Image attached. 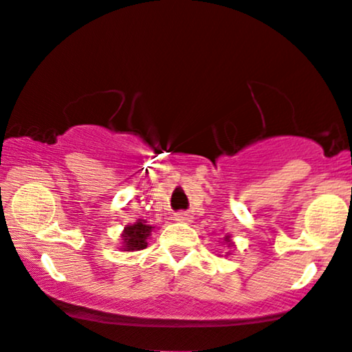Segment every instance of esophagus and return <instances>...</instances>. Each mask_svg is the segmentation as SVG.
<instances>
[{
  "label": "esophagus",
  "instance_id": "34e87169",
  "mask_svg": "<svg viewBox=\"0 0 352 352\" xmlns=\"http://www.w3.org/2000/svg\"><path fill=\"white\" fill-rule=\"evenodd\" d=\"M175 221L177 223H190V221H192V216L187 214V212H177Z\"/></svg>",
  "mask_w": 352,
  "mask_h": 352
}]
</instances>
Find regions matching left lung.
Masks as SVG:
<instances>
[{"mask_svg": "<svg viewBox=\"0 0 352 352\" xmlns=\"http://www.w3.org/2000/svg\"><path fill=\"white\" fill-rule=\"evenodd\" d=\"M223 245H225L226 248H233V247H235V243H233L232 235H230V233H226V235L223 236ZM230 254H232V250L225 252V257H226V255H230Z\"/></svg>", "mask_w": 352, "mask_h": 352, "instance_id": "8db88e82", "label": "left lung"}]
</instances>
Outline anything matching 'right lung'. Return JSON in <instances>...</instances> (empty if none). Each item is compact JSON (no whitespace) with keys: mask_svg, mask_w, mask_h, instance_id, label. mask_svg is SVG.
<instances>
[{"mask_svg":"<svg viewBox=\"0 0 352 352\" xmlns=\"http://www.w3.org/2000/svg\"><path fill=\"white\" fill-rule=\"evenodd\" d=\"M155 226L148 225L146 219H138L133 225L124 226L122 233H120V247L119 250L122 252H138L148 247V240H150L151 232Z\"/></svg>","mask_w":352,"mask_h":352,"instance_id":"obj_1","label":"right lung"}]
</instances>
